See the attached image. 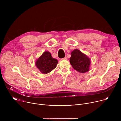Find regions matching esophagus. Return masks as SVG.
Returning <instances> with one entry per match:
<instances>
[{"instance_id": "34e87169", "label": "esophagus", "mask_w": 121, "mask_h": 121, "mask_svg": "<svg viewBox=\"0 0 121 121\" xmlns=\"http://www.w3.org/2000/svg\"><path fill=\"white\" fill-rule=\"evenodd\" d=\"M67 58L66 57H65L62 59V60H67Z\"/></svg>"}]
</instances>
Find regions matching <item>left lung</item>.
I'll return each instance as SVG.
<instances>
[{
  "instance_id": "obj_1",
  "label": "left lung",
  "mask_w": 121,
  "mask_h": 121,
  "mask_svg": "<svg viewBox=\"0 0 121 121\" xmlns=\"http://www.w3.org/2000/svg\"><path fill=\"white\" fill-rule=\"evenodd\" d=\"M70 63L75 70L85 73L90 70L91 61L87 56L76 49L72 51Z\"/></svg>"
}]
</instances>
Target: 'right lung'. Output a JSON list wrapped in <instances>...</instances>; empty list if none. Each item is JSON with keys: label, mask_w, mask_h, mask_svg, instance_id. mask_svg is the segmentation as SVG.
Returning <instances> with one entry per match:
<instances>
[{"label": "right lung", "mask_w": 121, "mask_h": 121, "mask_svg": "<svg viewBox=\"0 0 121 121\" xmlns=\"http://www.w3.org/2000/svg\"><path fill=\"white\" fill-rule=\"evenodd\" d=\"M35 64L39 71L45 74L54 69L56 67L58 61L52 57L49 52L45 51L36 60Z\"/></svg>", "instance_id": "right-lung-1"}]
</instances>
